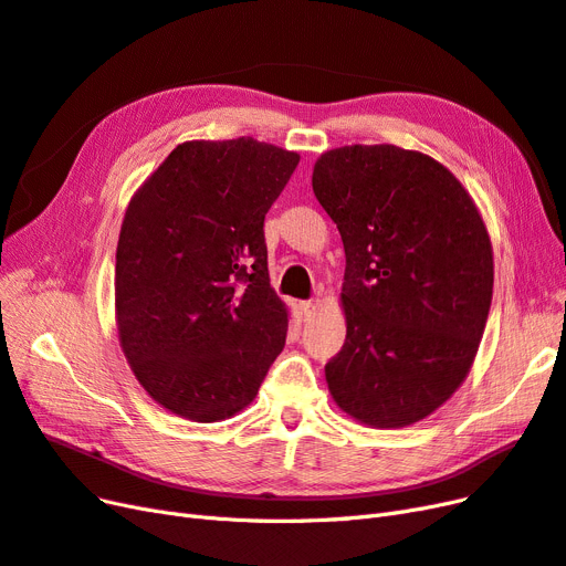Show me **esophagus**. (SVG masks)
<instances>
[{
    "label": "esophagus",
    "mask_w": 566,
    "mask_h": 566,
    "mask_svg": "<svg viewBox=\"0 0 566 566\" xmlns=\"http://www.w3.org/2000/svg\"><path fill=\"white\" fill-rule=\"evenodd\" d=\"M298 307H301V315H303L305 319H310V317H313V315L317 313L319 303H317V301H303Z\"/></svg>",
    "instance_id": "34e87169"
}]
</instances>
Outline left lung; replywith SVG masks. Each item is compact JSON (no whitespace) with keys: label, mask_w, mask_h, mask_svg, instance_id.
<instances>
[{"label":"left lung","mask_w":566,"mask_h":566,"mask_svg":"<svg viewBox=\"0 0 566 566\" xmlns=\"http://www.w3.org/2000/svg\"><path fill=\"white\" fill-rule=\"evenodd\" d=\"M345 249V343L324 374L371 428L423 421L461 388L494 294L482 213L444 164L397 145H345L313 169Z\"/></svg>","instance_id":"8db88e82"}]
</instances>
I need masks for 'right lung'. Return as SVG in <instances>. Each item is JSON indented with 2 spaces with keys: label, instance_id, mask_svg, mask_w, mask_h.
<instances>
[{
  "label": "right lung",
  "instance_id": "1",
  "mask_svg": "<svg viewBox=\"0 0 566 566\" xmlns=\"http://www.w3.org/2000/svg\"><path fill=\"white\" fill-rule=\"evenodd\" d=\"M298 159L249 136L186 140L126 207L119 345L143 390L180 418L240 413L284 348L289 307L270 286L263 221Z\"/></svg>",
  "mask_w": 566,
  "mask_h": 566
}]
</instances>
